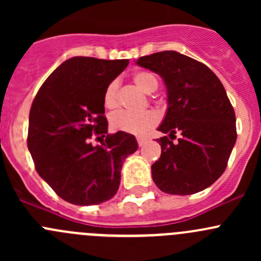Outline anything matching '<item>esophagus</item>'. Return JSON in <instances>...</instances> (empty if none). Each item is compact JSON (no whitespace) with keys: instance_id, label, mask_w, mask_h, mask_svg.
<instances>
[{"instance_id":"1","label":"esophagus","mask_w":261,"mask_h":261,"mask_svg":"<svg viewBox=\"0 0 261 261\" xmlns=\"http://www.w3.org/2000/svg\"><path fill=\"white\" fill-rule=\"evenodd\" d=\"M145 143H146V140L144 138H138V144H139V146H144L145 145Z\"/></svg>"}]
</instances>
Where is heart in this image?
<instances>
[{"instance_id":"b5f03b06","label":"heart","mask_w":261,"mask_h":261,"mask_svg":"<svg viewBox=\"0 0 261 261\" xmlns=\"http://www.w3.org/2000/svg\"><path fill=\"white\" fill-rule=\"evenodd\" d=\"M134 83L145 93H152L158 88V80L152 73L140 70L133 77ZM103 105L106 109L114 110L118 106V83L111 82L103 94ZM159 122V117L154 111H145L141 114H131L127 111H117L110 117V126L114 131L144 135Z\"/></svg>"}]
</instances>
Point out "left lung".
I'll use <instances>...</instances> for the list:
<instances>
[{"label": "left lung", "instance_id": "left-lung-1", "mask_svg": "<svg viewBox=\"0 0 261 261\" xmlns=\"http://www.w3.org/2000/svg\"><path fill=\"white\" fill-rule=\"evenodd\" d=\"M136 64L159 74L168 92L167 114L158 127L168 136L158 139L162 155L151 165L152 180L168 194L208 188L225 172L238 138L222 83L203 63L173 50L141 57Z\"/></svg>", "mask_w": 261, "mask_h": 261}]
</instances>
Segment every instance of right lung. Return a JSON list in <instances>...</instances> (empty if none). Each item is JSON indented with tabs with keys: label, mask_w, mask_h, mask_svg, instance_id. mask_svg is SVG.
<instances>
[{
	"label": "right lung",
	"mask_w": 261,
	"mask_h": 261,
	"mask_svg": "<svg viewBox=\"0 0 261 261\" xmlns=\"http://www.w3.org/2000/svg\"><path fill=\"white\" fill-rule=\"evenodd\" d=\"M127 59L74 57L43 83L31 105L28 147L36 172L64 201L78 206L111 199L122 163L138 150L135 136L107 134L103 94ZM93 136L106 137L93 147Z\"/></svg>",
	"instance_id": "add662e5"
}]
</instances>
